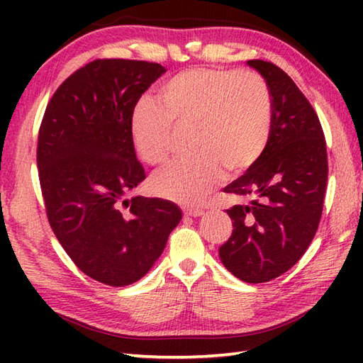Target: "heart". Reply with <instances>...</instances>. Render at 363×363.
<instances>
[{
    "instance_id": "b5f03b06",
    "label": "heart",
    "mask_w": 363,
    "mask_h": 363,
    "mask_svg": "<svg viewBox=\"0 0 363 363\" xmlns=\"http://www.w3.org/2000/svg\"><path fill=\"white\" fill-rule=\"evenodd\" d=\"M212 187L201 162H190L168 168L157 179L156 191L160 198L174 204H191Z\"/></svg>"
}]
</instances>
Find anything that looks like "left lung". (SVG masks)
I'll list each match as a JSON object with an SVG mask.
<instances>
[{
  "mask_svg": "<svg viewBox=\"0 0 363 363\" xmlns=\"http://www.w3.org/2000/svg\"><path fill=\"white\" fill-rule=\"evenodd\" d=\"M164 73L145 60L96 59L60 84L38 129V181L52 233L82 273L112 287L148 273L182 218L167 199L120 201L145 179L134 107Z\"/></svg>",
  "mask_w": 363,
  "mask_h": 363,
  "instance_id": "obj_1",
  "label": "left lung"
}]
</instances>
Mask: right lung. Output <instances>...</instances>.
Returning a JSON list of instances; mask_svg holds the SVG:
<instances>
[{
    "label": "right lung",
    "mask_w": 363,
    "mask_h": 363,
    "mask_svg": "<svg viewBox=\"0 0 363 363\" xmlns=\"http://www.w3.org/2000/svg\"><path fill=\"white\" fill-rule=\"evenodd\" d=\"M272 96L268 140L257 160L225 187L233 234L221 245L228 269L250 284L287 272L312 243L325 203L328 151L317 112L303 91L267 60H248Z\"/></svg>",
    "instance_id": "1"
}]
</instances>
